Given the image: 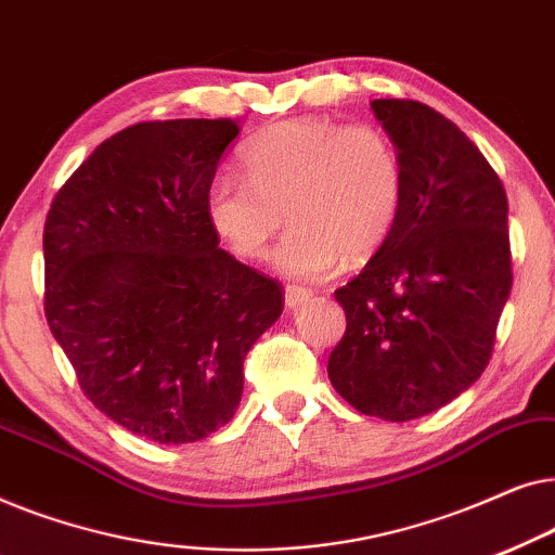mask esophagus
Masks as SVG:
<instances>
[{
  "instance_id": "34e87169",
  "label": "esophagus",
  "mask_w": 555,
  "mask_h": 555,
  "mask_svg": "<svg viewBox=\"0 0 555 555\" xmlns=\"http://www.w3.org/2000/svg\"><path fill=\"white\" fill-rule=\"evenodd\" d=\"M310 298H313V291H308V287H302V285H287L285 287V306L287 308L306 306Z\"/></svg>"
}]
</instances>
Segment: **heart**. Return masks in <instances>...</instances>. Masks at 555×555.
Instances as JSON below:
<instances>
[{
  "label": "heart",
  "mask_w": 555,
  "mask_h": 555,
  "mask_svg": "<svg viewBox=\"0 0 555 555\" xmlns=\"http://www.w3.org/2000/svg\"><path fill=\"white\" fill-rule=\"evenodd\" d=\"M242 164L247 177L219 171L209 181V222L234 255L257 260L287 215L275 262L291 278H331L346 257L376 253L404 202L399 151L374 126L283 120L247 143Z\"/></svg>",
  "instance_id": "1"
}]
</instances>
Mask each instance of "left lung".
<instances>
[{"label":"left lung","mask_w":555,"mask_h":555,"mask_svg":"<svg viewBox=\"0 0 555 555\" xmlns=\"http://www.w3.org/2000/svg\"><path fill=\"white\" fill-rule=\"evenodd\" d=\"M404 169L397 224L336 291L346 333L328 359L340 397L409 422L469 389L488 366L513 285L507 196L480 149L416 101H371Z\"/></svg>","instance_id":"8db88e82"}]
</instances>
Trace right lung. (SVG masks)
<instances>
[{"instance_id": "right-lung-1", "label": "right lung", "mask_w": 555, "mask_h": 555, "mask_svg": "<svg viewBox=\"0 0 555 555\" xmlns=\"http://www.w3.org/2000/svg\"><path fill=\"white\" fill-rule=\"evenodd\" d=\"M232 118L149 120L105 139L50 204L44 318L86 397L158 444L209 437L237 412L242 363L283 285L219 247L207 186Z\"/></svg>"}]
</instances>
